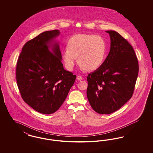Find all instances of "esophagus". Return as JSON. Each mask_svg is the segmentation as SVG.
Wrapping results in <instances>:
<instances>
[{
	"label": "esophagus",
	"mask_w": 153,
	"mask_h": 153,
	"mask_svg": "<svg viewBox=\"0 0 153 153\" xmlns=\"http://www.w3.org/2000/svg\"><path fill=\"white\" fill-rule=\"evenodd\" d=\"M77 80H79V81H81V80H82V77L81 76H80V75L77 76Z\"/></svg>",
	"instance_id": "1"
}]
</instances>
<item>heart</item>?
Returning a JSON list of instances; mask_svg holds the SVG:
<instances>
[{"label":"heart","instance_id":"b5f03b06","mask_svg":"<svg viewBox=\"0 0 153 153\" xmlns=\"http://www.w3.org/2000/svg\"><path fill=\"white\" fill-rule=\"evenodd\" d=\"M107 44L101 36L79 34L72 36L62 53L66 68L72 70L78 61L82 70L93 71L102 65L106 55Z\"/></svg>","mask_w":153,"mask_h":153}]
</instances>
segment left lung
<instances>
[{
	"label": "left lung",
	"instance_id": "left-lung-1",
	"mask_svg": "<svg viewBox=\"0 0 153 153\" xmlns=\"http://www.w3.org/2000/svg\"><path fill=\"white\" fill-rule=\"evenodd\" d=\"M106 32L111 39L109 54L87 77L88 101L100 114H111L131 99L139 72L138 58L131 45L117 31Z\"/></svg>",
	"mask_w": 153,
	"mask_h": 153
}]
</instances>
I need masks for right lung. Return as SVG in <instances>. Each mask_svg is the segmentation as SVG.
<instances>
[{
	"instance_id": "1",
	"label": "right lung",
	"mask_w": 153,
	"mask_h": 153,
	"mask_svg": "<svg viewBox=\"0 0 153 153\" xmlns=\"http://www.w3.org/2000/svg\"><path fill=\"white\" fill-rule=\"evenodd\" d=\"M59 34L58 30L46 31L27 41L16 64V82L23 100L44 114L59 108L76 78L64 69L58 43L52 44Z\"/></svg>"
}]
</instances>
